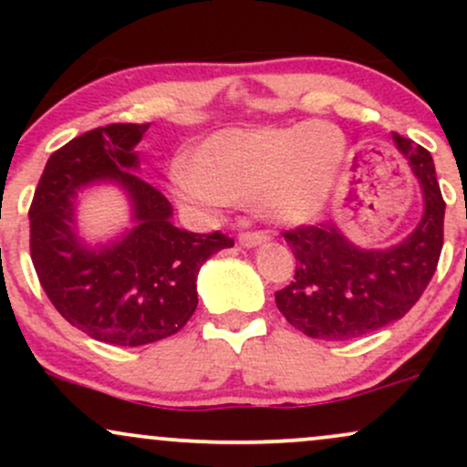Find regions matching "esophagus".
Wrapping results in <instances>:
<instances>
[{"label": "esophagus", "mask_w": 467, "mask_h": 467, "mask_svg": "<svg viewBox=\"0 0 467 467\" xmlns=\"http://www.w3.org/2000/svg\"><path fill=\"white\" fill-rule=\"evenodd\" d=\"M270 239L265 233H241L239 234V244L244 245V248H254V245H261L265 244V241Z\"/></svg>", "instance_id": "obj_1"}]
</instances>
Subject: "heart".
Instances as JSON below:
<instances>
[{"label": "heart", "mask_w": 467, "mask_h": 467, "mask_svg": "<svg viewBox=\"0 0 467 467\" xmlns=\"http://www.w3.org/2000/svg\"><path fill=\"white\" fill-rule=\"evenodd\" d=\"M347 158V140L327 122L213 133L197 162L180 160L171 182L180 200L200 206L254 203L278 223L323 213Z\"/></svg>", "instance_id": "heart-1"}]
</instances>
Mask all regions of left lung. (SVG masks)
Here are the masks:
<instances>
[{"label": "left lung", "instance_id": "1", "mask_svg": "<svg viewBox=\"0 0 467 467\" xmlns=\"http://www.w3.org/2000/svg\"><path fill=\"white\" fill-rule=\"evenodd\" d=\"M423 192V217L417 228L389 250L356 248L336 223L285 230L296 256V272L275 294L289 325L316 340H351L382 329L420 301L435 275L443 248L446 202L439 189L431 153L393 133Z\"/></svg>", "mask_w": 467, "mask_h": 467}]
</instances>
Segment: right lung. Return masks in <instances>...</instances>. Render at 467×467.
<instances>
[{
  "label": "right lung",
  "mask_w": 467,
  "mask_h": 467,
  "mask_svg": "<svg viewBox=\"0 0 467 467\" xmlns=\"http://www.w3.org/2000/svg\"><path fill=\"white\" fill-rule=\"evenodd\" d=\"M149 125L114 122L63 144L47 160L30 203V256L41 287L69 325L94 340L142 347L169 337L197 307V272L208 256L233 248L228 234L173 226L171 203L138 178ZM114 179L130 192L137 226L116 244L88 251L73 234L76 189Z\"/></svg>",
  "instance_id": "right-lung-1"
}]
</instances>
